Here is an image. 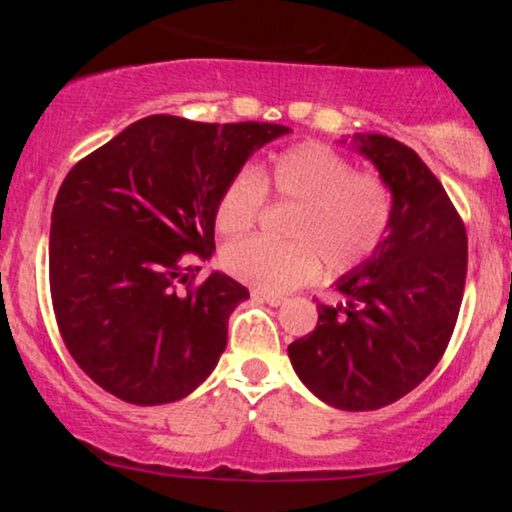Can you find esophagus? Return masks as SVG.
I'll use <instances>...</instances> for the list:
<instances>
[{
	"instance_id": "1",
	"label": "esophagus",
	"mask_w": 512,
	"mask_h": 512,
	"mask_svg": "<svg viewBox=\"0 0 512 512\" xmlns=\"http://www.w3.org/2000/svg\"><path fill=\"white\" fill-rule=\"evenodd\" d=\"M252 298H257V301L269 303V305H281L286 301V298L279 296V293H269V291H260V289H252Z\"/></svg>"
}]
</instances>
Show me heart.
Listing matches in <instances>:
<instances>
[{"mask_svg": "<svg viewBox=\"0 0 512 512\" xmlns=\"http://www.w3.org/2000/svg\"><path fill=\"white\" fill-rule=\"evenodd\" d=\"M269 192L289 202V240L248 238L223 250L236 279L260 291L284 293L327 274L342 276L383 248L395 219V195L375 170H354L344 154L322 142H301L272 158L257 178L240 168L221 187L214 207L216 231L243 236L260 221Z\"/></svg>", "mask_w": 512, "mask_h": 512, "instance_id": "1", "label": "heart"}]
</instances>
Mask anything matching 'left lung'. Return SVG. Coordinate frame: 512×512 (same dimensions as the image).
<instances>
[{"instance_id":"left-lung-1","label":"left lung","mask_w":512,"mask_h":512,"mask_svg":"<svg viewBox=\"0 0 512 512\" xmlns=\"http://www.w3.org/2000/svg\"><path fill=\"white\" fill-rule=\"evenodd\" d=\"M395 195L383 248L317 303V325L289 344L298 378L322 402L373 411L424 383L443 358L467 279V231L419 154L383 134L358 137Z\"/></svg>"}]
</instances>
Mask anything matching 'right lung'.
Here are the masks:
<instances>
[{"label":"right lung","instance_id":"right-lung-1","mask_svg":"<svg viewBox=\"0 0 512 512\" xmlns=\"http://www.w3.org/2000/svg\"><path fill=\"white\" fill-rule=\"evenodd\" d=\"M289 132L269 122L151 115L69 170L50 226V296L64 346L96 385L137 407L190 395L250 296L231 276L195 281L214 252L221 187Z\"/></svg>","mask_w":512,"mask_h":512}]
</instances>
